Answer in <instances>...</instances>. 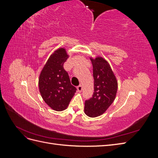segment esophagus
<instances>
[{
    "label": "esophagus",
    "instance_id": "obj_1",
    "mask_svg": "<svg viewBox=\"0 0 158 158\" xmlns=\"http://www.w3.org/2000/svg\"><path fill=\"white\" fill-rule=\"evenodd\" d=\"M82 85H79L77 87V91H78V92L80 93L81 92H82Z\"/></svg>",
    "mask_w": 158,
    "mask_h": 158
}]
</instances>
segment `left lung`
<instances>
[{
  "mask_svg": "<svg viewBox=\"0 0 158 158\" xmlns=\"http://www.w3.org/2000/svg\"><path fill=\"white\" fill-rule=\"evenodd\" d=\"M93 66L94 92L85 102L84 113L89 117L102 115L115 99L118 82L111 66L101 56L89 57Z\"/></svg>",
  "mask_w": 158,
  "mask_h": 158,
  "instance_id": "obj_1",
  "label": "left lung"
}]
</instances>
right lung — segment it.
Instances as JSON below:
<instances>
[{
	"mask_svg": "<svg viewBox=\"0 0 158 158\" xmlns=\"http://www.w3.org/2000/svg\"><path fill=\"white\" fill-rule=\"evenodd\" d=\"M69 57L63 47L55 50L46 62L39 77L38 84L43 99L56 111L67 108L76 90L63 68L64 63Z\"/></svg>",
	"mask_w": 158,
	"mask_h": 158,
	"instance_id": "obj_1",
	"label": "right lung"
}]
</instances>
